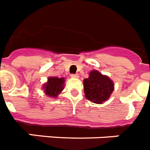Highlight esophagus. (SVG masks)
<instances>
[{"label":"esophagus","mask_w":150,"mask_h":150,"mask_svg":"<svg viewBox=\"0 0 150 150\" xmlns=\"http://www.w3.org/2000/svg\"><path fill=\"white\" fill-rule=\"evenodd\" d=\"M71 78H73V79H79V75H78V74H75V75H71Z\"/></svg>","instance_id":"esophagus-1"}]
</instances>
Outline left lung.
Instances as JSON below:
<instances>
[{
  "label": "left lung",
  "instance_id": "1",
  "mask_svg": "<svg viewBox=\"0 0 150 150\" xmlns=\"http://www.w3.org/2000/svg\"><path fill=\"white\" fill-rule=\"evenodd\" d=\"M85 95L88 100L95 104H102L110 98L114 90V83L108 75L92 70L88 79L83 81Z\"/></svg>",
  "mask_w": 150,
  "mask_h": 150
}]
</instances>
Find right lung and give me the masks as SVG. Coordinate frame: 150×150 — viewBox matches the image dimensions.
Here are the masks:
<instances>
[{"mask_svg": "<svg viewBox=\"0 0 150 150\" xmlns=\"http://www.w3.org/2000/svg\"><path fill=\"white\" fill-rule=\"evenodd\" d=\"M65 78L49 77L47 81L42 85V89L46 96L52 98H57L65 86Z\"/></svg>", "mask_w": 150, "mask_h": 150, "instance_id": "1", "label": "right lung"}]
</instances>
